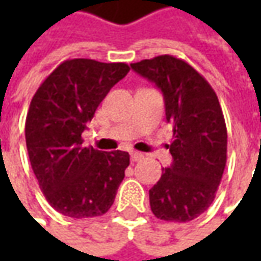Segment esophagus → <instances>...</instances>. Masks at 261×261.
<instances>
[{
  "mask_svg": "<svg viewBox=\"0 0 261 261\" xmlns=\"http://www.w3.org/2000/svg\"><path fill=\"white\" fill-rule=\"evenodd\" d=\"M144 158V155L141 154V152H136V151H132L130 152V160L134 161V163H138V161H141Z\"/></svg>",
  "mask_w": 261,
  "mask_h": 261,
  "instance_id": "34e87169",
  "label": "esophagus"
}]
</instances>
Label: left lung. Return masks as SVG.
Masks as SVG:
<instances>
[{
    "label": "left lung",
    "instance_id": "obj_1",
    "mask_svg": "<svg viewBox=\"0 0 261 261\" xmlns=\"http://www.w3.org/2000/svg\"><path fill=\"white\" fill-rule=\"evenodd\" d=\"M164 95L166 119L173 125V163L149 190L152 214L189 222L215 199L226 164V126L214 88L183 59L155 56L130 64Z\"/></svg>",
    "mask_w": 261,
    "mask_h": 261
}]
</instances>
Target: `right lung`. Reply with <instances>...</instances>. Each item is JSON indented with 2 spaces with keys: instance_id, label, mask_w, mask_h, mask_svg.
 I'll return each instance as SVG.
<instances>
[{
  "instance_id": "add662e5",
  "label": "right lung",
  "mask_w": 261,
  "mask_h": 261,
  "mask_svg": "<svg viewBox=\"0 0 261 261\" xmlns=\"http://www.w3.org/2000/svg\"><path fill=\"white\" fill-rule=\"evenodd\" d=\"M129 69L123 62L68 59L32 98L25 117L30 164L46 200L62 215L94 218L115 202L129 154L83 146L81 134L110 88Z\"/></svg>"
}]
</instances>
